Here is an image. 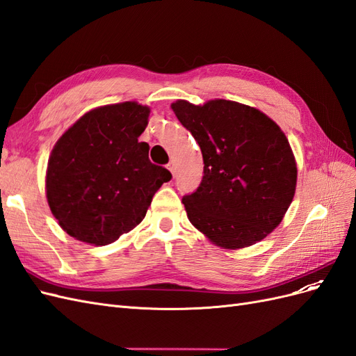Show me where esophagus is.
<instances>
[{
	"instance_id": "obj_1",
	"label": "esophagus",
	"mask_w": 356,
	"mask_h": 356,
	"mask_svg": "<svg viewBox=\"0 0 356 356\" xmlns=\"http://www.w3.org/2000/svg\"><path fill=\"white\" fill-rule=\"evenodd\" d=\"M168 169L172 172V175H177V165H175V161H169L168 163Z\"/></svg>"
}]
</instances>
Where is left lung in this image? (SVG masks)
<instances>
[{
  "mask_svg": "<svg viewBox=\"0 0 356 356\" xmlns=\"http://www.w3.org/2000/svg\"><path fill=\"white\" fill-rule=\"evenodd\" d=\"M170 106L204 163L200 186L182 197L190 222L225 250L264 239L282 221L297 184L296 159L281 127L233 101Z\"/></svg>",
  "mask_w": 356,
  "mask_h": 356,
  "instance_id": "1",
  "label": "left lung"
}]
</instances>
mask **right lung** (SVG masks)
Here are the masks:
<instances>
[{
	"label": "right lung",
	"mask_w": 356,
	"mask_h": 356,
	"mask_svg": "<svg viewBox=\"0 0 356 356\" xmlns=\"http://www.w3.org/2000/svg\"><path fill=\"white\" fill-rule=\"evenodd\" d=\"M149 108L122 102L86 113L51 149L47 202L60 227L74 239L108 245L145 217L170 172L152 163L138 138Z\"/></svg>",
	"instance_id": "add662e5"
}]
</instances>
